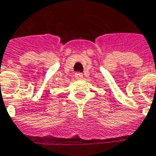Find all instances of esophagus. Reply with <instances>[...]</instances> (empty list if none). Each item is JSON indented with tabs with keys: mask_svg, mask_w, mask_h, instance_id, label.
I'll list each match as a JSON object with an SVG mask.
<instances>
[{
	"mask_svg": "<svg viewBox=\"0 0 156 156\" xmlns=\"http://www.w3.org/2000/svg\"><path fill=\"white\" fill-rule=\"evenodd\" d=\"M75 77H76L77 80H80V79L83 78V75H82V73L76 72V75H75Z\"/></svg>",
	"mask_w": 156,
	"mask_h": 156,
	"instance_id": "1",
	"label": "esophagus"
}]
</instances>
